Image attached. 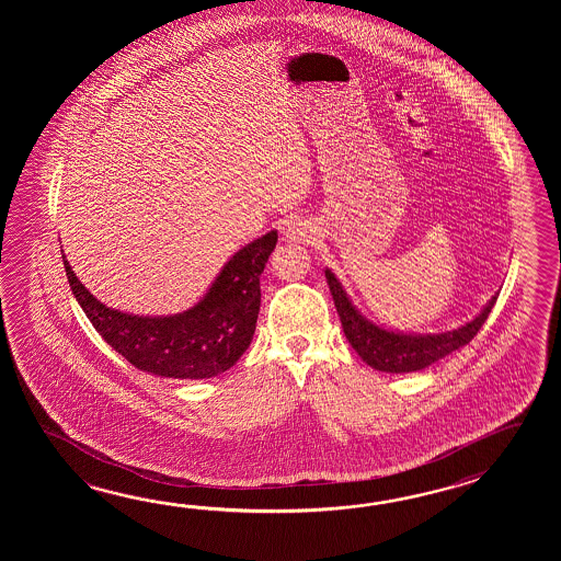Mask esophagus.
<instances>
[{
    "mask_svg": "<svg viewBox=\"0 0 561 561\" xmlns=\"http://www.w3.org/2000/svg\"><path fill=\"white\" fill-rule=\"evenodd\" d=\"M312 239H314V228L310 227L309 222L298 220L285 230L286 242H310Z\"/></svg>",
    "mask_w": 561,
    "mask_h": 561,
    "instance_id": "1",
    "label": "esophagus"
}]
</instances>
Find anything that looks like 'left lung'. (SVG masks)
<instances>
[{
    "instance_id": "1",
    "label": "left lung",
    "mask_w": 561,
    "mask_h": 561,
    "mask_svg": "<svg viewBox=\"0 0 561 561\" xmlns=\"http://www.w3.org/2000/svg\"><path fill=\"white\" fill-rule=\"evenodd\" d=\"M324 276L331 288L336 312L341 317L346 341L369 367L382 373H415L466 346L483 327V322L488 321L489 312L500 295L495 293L473 321L466 322L454 331L433 334L397 333L363 317L351 302L339 278L329 268L324 271Z\"/></svg>"
}]
</instances>
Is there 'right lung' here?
I'll use <instances>...</instances> for the list:
<instances>
[{
	"instance_id": "right-lung-1",
	"label": "right lung",
	"mask_w": 561,
	"mask_h": 561,
	"mask_svg": "<svg viewBox=\"0 0 561 561\" xmlns=\"http://www.w3.org/2000/svg\"><path fill=\"white\" fill-rule=\"evenodd\" d=\"M278 234L266 232L230 256L194 307L168 317L110 309L85 288L64 259L73 297L95 331L136 369L168 379H210L249 348L261 310V275Z\"/></svg>"
}]
</instances>
